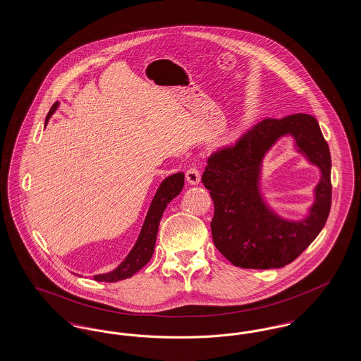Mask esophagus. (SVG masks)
<instances>
[{
  "label": "esophagus",
  "mask_w": 361,
  "mask_h": 361,
  "mask_svg": "<svg viewBox=\"0 0 361 361\" xmlns=\"http://www.w3.org/2000/svg\"><path fill=\"white\" fill-rule=\"evenodd\" d=\"M185 178L190 185H197L200 183V172L197 168H189L185 173Z\"/></svg>",
  "instance_id": "34e87169"
}]
</instances>
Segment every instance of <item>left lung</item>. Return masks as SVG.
<instances>
[{
	"instance_id": "1",
	"label": "left lung",
	"mask_w": 361,
	"mask_h": 361,
	"mask_svg": "<svg viewBox=\"0 0 361 361\" xmlns=\"http://www.w3.org/2000/svg\"><path fill=\"white\" fill-rule=\"evenodd\" d=\"M294 137L298 152L322 172L308 215L291 221L267 206L260 190L262 161L283 136ZM331 158L317 119L295 114L265 119L247 131L235 146L214 153L207 161L202 183L212 197L211 222L216 249L233 265L247 269L286 267L318 237L331 204Z\"/></svg>"
}]
</instances>
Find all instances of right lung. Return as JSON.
Masks as SVG:
<instances>
[{
    "instance_id": "1",
    "label": "right lung",
    "mask_w": 361,
    "mask_h": 361,
    "mask_svg": "<svg viewBox=\"0 0 361 361\" xmlns=\"http://www.w3.org/2000/svg\"><path fill=\"white\" fill-rule=\"evenodd\" d=\"M58 105L59 103L52 105L51 109L46 118V126L50 121L52 114L56 111ZM184 177L185 176L183 172L174 173L169 177H166L159 184V187L155 192L154 197L152 200V204L149 207L147 215L145 218V222L140 228V233L137 235L134 247L114 271H111L108 274L94 276L96 281L114 283V281H121L124 279H128V277L135 275L139 269H142L150 261V258L154 253L157 233H158L162 214L168 204L184 188Z\"/></svg>"
}]
</instances>
